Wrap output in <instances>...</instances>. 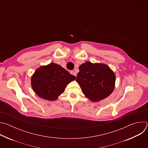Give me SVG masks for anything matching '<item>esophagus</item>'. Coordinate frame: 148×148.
I'll list each match as a JSON object with an SVG mask.
<instances>
[{
    "label": "esophagus",
    "instance_id": "esophagus-1",
    "mask_svg": "<svg viewBox=\"0 0 148 148\" xmlns=\"http://www.w3.org/2000/svg\"><path fill=\"white\" fill-rule=\"evenodd\" d=\"M70 74H71V75H74V76H75L76 77V75H77V74H76V73L74 71H71V72H70Z\"/></svg>",
    "mask_w": 148,
    "mask_h": 148
}]
</instances>
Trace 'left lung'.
<instances>
[{
	"label": "left lung",
	"mask_w": 148,
	"mask_h": 148,
	"mask_svg": "<svg viewBox=\"0 0 148 148\" xmlns=\"http://www.w3.org/2000/svg\"><path fill=\"white\" fill-rule=\"evenodd\" d=\"M76 81L82 93L92 102L108 97L115 87V75L106 64L87 61L79 67Z\"/></svg>",
	"instance_id": "obj_1"
}]
</instances>
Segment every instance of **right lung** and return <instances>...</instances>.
<instances>
[{
	"instance_id": "1",
	"label": "right lung",
	"mask_w": 148,
	"mask_h": 148,
	"mask_svg": "<svg viewBox=\"0 0 148 148\" xmlns=\"http://www.w3.org/2000/svg\"><path fill=\"white\" fill-rule=\"evenodd\" d=\"M75 79V77L64 68L51 62L37 69L32 77L31 81L32 88L38 97L54 101L64 92L68 84Z\"/></svg>"
}]
</instances>
